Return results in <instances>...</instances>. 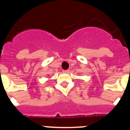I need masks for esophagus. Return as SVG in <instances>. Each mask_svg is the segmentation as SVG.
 <instances>
[{"label":"esophagus","mask_w":130,"mask_h":130,"mask_svg":"<svg viewBox=\"0 0 130 130\" xmlns=\"http://www.w3.org/2000/svg\"><path fill=\"white\" fill-rule=\"evenodd\" d=\"M63 72L64 73H69L70 72V71L69 70H63Z\"/></svg>","instance_id":"34e87169"}]
</instances>
